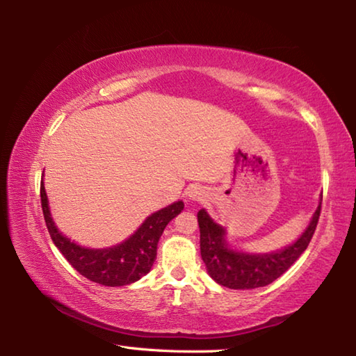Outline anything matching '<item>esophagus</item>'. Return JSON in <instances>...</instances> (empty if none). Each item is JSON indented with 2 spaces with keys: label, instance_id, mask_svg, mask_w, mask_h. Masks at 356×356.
<instances>
[{
  "label": "esophagus",
  "instance_id": "34e87169",
  "mask_svg": "<svg viewBox=\"0 0 356 356\" xmlns=\"http://www.w3.org/2000/svg\"><path fill=\"white\" fill-rule=\"evenodd\" d=\"M186 197L190 201H204L206 200V191L202 190L200 185H191L188 190H186Z\"/></svg>",
  "mask_w": 356,
  "mask_h": 356
}]
</instances>
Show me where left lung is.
<instances>
[{
  "label": "left lung",
  "mask_w": 356,
  "mask_h": 356,
  "mask_svg": "<svg viewBox=\"0 0 356 356\" xmlns=\"http://www.w3.org/2000/svg\"><path fill=\"white\" fill-rule=\"evenodd\" d=\"M321 202L301 236L284 248L270 252H248L227 242L226 227L218 225L206 209L197 212L201 232V256L207 273L227 289H256L268 286L303 254L316 231Z\"/></svg>",
  "instance_id": "1"
}]
</instances>
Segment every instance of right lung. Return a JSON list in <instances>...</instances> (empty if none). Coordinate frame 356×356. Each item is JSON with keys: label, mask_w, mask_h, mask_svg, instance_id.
<instances>
[{"label": "right lung", "mask_w": 356, "mask_h": 356, "mask_svg": "<svg viewBox=\"0 0 356 356\" xmlns=\"http://www.w3.org/2000/svg\"><path fill=\"white\" fill-rule=\"evenodd\" d=\"M40 201L48 232L56 248L84 278L108 287L131 284L150 272L155 262L156 245L161 234L168 222L184 210V201L172 202L149 215L141 222V226L124 242L106 246V248H89L70 240L58 229L50 212L44 177L40 182Z\"/></svg>", "instance_id": "add662e5"}]
</instances>
